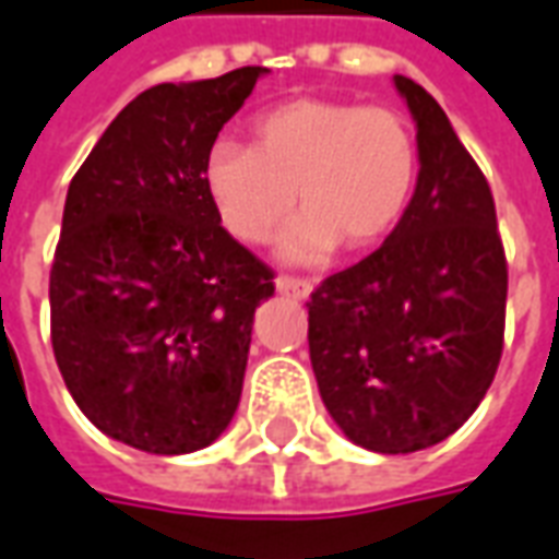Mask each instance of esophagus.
Returning <instances> with one entry per match:
<instances>
[{"mask_svg":"<svg viewBox=\"0 0 559 559\" xmlns=\"http://www.w3.org/2000/svg\"><path fill=\"white\" fill-rule=\"evenodd\" d=\"M275 287L284 296H293V299H308L313 293V284L308 278H293V275H278L275 278Z\"/></svg>","mask_w":559,"mask_h":559,"instance_id":"1","label":"esophagus"}]
</instances>
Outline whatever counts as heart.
<instances>
[{
	"label": "heart",
	"mask_w": 559,
	"mask_h": 559,
	"mask_svg": "<svg viewBox=\"0 0 559 559\" xmlns=\"http://www.w3.org/2000/svg\"><path fill=\"white\" fill-rule=\"evenodd\" d=\"M420 175L408 121L394 109L329 97L272 106L254 121V144L218 139L206 153V192L242 242H266L296 204L281 254L317 263L341 246H376L406 216Z\"/></svg>",
	"instance_id": "1"
}]
</instances>
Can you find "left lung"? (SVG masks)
Wrapping results in <instances>:
<instances>
[{
	"mask_svg": "<svg viewBox=\"0 0 559 559\" xmlns=\"http://www.w3.org/2000/svg\"><path fill=\"white\" fill-rule=\"evenodd\" d=\"M394 88L417 130L412 204L370 258L308 301L322 403L373 453L427 450L474 415L498 370L507 313L489 183L436 97L400 73Z\"/></svg>",
	"mask_w": 559,
	"mask_h": 559,
	"instance_id": "1",
	"label": "left lung"
}]
</instances>
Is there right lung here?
I'll return each instance as SVG.
<instances>
[{
	"instance_id": "right-lung-1",
	"label": "right lung",
	"mask_w": 559,
	"mask_h": 559,
	"mask_svg": "<svg viewBox=\"0 0 559 559\" xmlns=\"http://www.w3.org/2000/svg\"><path fill=\"white\" fill-rule=\"evenodd\" d=\"M266 73L142 91L70 180L49 272L52 353L82 415L144 453L206 448L239 406L275 275L222 227L204 165Z\"/></svg>"
}]
</instances>
